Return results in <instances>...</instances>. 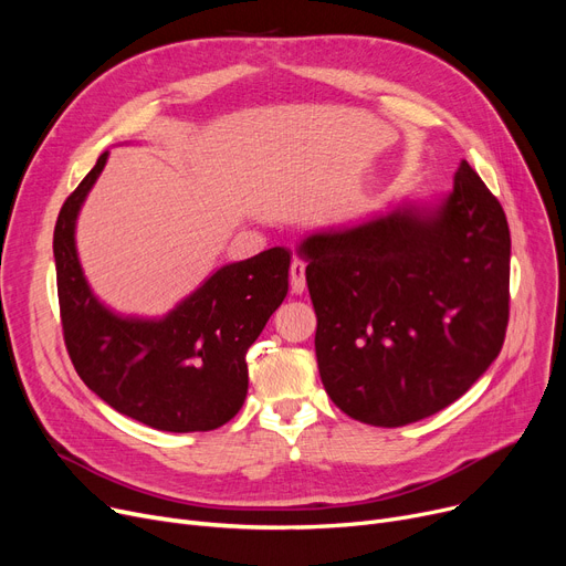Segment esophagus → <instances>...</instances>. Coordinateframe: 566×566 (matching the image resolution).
<instances>
[{
	"label": "esophagus",
	"mask_w": 566,
	"mask_h": 566,
	"mask_svg": "<svg viewBox=\"0 0 566 566\" xmlns=\"http://www.w3.org/2000/svg\"><path fill=\"white\" fill-rule=\"evenodd\" d=\"M289 277H291V291L293 293H303L307 289L305 282V263L301 259H293L289 268Z\"/></svg>",
	"instance_id": "34e87169"
}]
</instances>
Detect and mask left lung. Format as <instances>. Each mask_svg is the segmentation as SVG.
I'll list each match as a JSON object with an SVG mask.
<instances>
[{
    "mask_svg": "<svg viewBox=\"0 0 566 566\" xmlns=\"http://www.w3.org/2000/svg\"><path fill=\"white\" fill-rule=\"evenodd\" d=\"M512 238L461 160L438 208L399 206L298 245L325 392L348 418L403 427L454 403L504 344Z\"/></svg>",
    "mask_w": 566,
    "mask_h": 566,
    "instance_id": "left-lung-1",
    "label": "left lung"
}]
</instances>
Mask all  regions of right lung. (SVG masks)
<instances>
[{"label": "right lung", "mask_w": 566, "mask_h": 566, "mask_svg": "<svg viewBox=\"0 0 566 566\" xmlns=\"http://www.w3.org/2000/svg\"><path fill=\"white\" fill-rule=\"evenodd\" d=\"M107 163L69 195L54 224L56 293L77 376L128 418L171 433L213 431L248 395L245 355L289 291L286 248L229 263L165 318H124L88 289L75 250V220Z\"/></svg>", "instance_id": "obj_1"}]
</instances>
